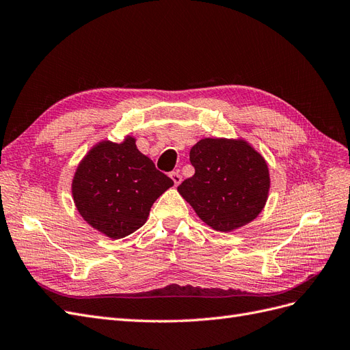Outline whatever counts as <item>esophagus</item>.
Segmentation results:
<instances>
[{"mask_svg": "<svg viewBox=\"0 0 350 350\" xmlns=\"http://www.w3.org/2000/svg\"><path fill=\"white\" fill-rule=\"evenodd\" d=\"M171 178H172V181H174L175 185H179V184H181V181H183V176L179 175L178 172H171Z\"/></svg>", "mask_w": 350, "mask_h": 350, "instance_id": "34e87169", "label": "esophagus"}]
</instances>
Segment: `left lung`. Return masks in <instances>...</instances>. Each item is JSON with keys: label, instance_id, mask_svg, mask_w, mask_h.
I'll return each instance as SVG.
<instances>
[{"label": "left lung", "instance_id": "1", "mask_svg": "<svg viewBox=\"0 0 350 350\" xmlns=\"http://www.w3.org/2000/svg\"><path fill=\"white\" fill-rule=\"evenodd\" d=\"M189 162L196 172L178 191L204 224L229 232L260 215L270 188L269 167L245 142L200 140L189 152Z\"/></svg>", "mask_w": 350, "mask_h": 350}]
</instances>
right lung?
Returning a JSON list of instances; mask_svg holds the SVG:
<instances>
[{
	"label": "right lung",
	"instance_id": "obj_1",
	"mask_svg": "<svg viewBox=\"0 0 350 350\" xmlns=\"http://www.w3.org/2000/svg\"><path fill=\"white\" fill-rule=\"evenodd\" d=\"M172 185L126 137L121 144L103 142L93 147L74 175L72 197L89 225L120 239L146 224L157 197Z\"/></svg>",
	"mask_w": 350,
	"mask_h": 350
}]
</instances>
